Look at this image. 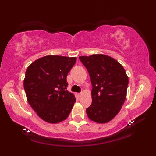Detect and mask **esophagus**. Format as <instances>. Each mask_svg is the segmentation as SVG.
<instances>
[{
  "label": "esophagus",
  "instance_id": "esophagus-1",
  "mask_svg": "<svg viewBox=\"0 0 156 156\" xmlns=\"http://www.w3.org/2000/svg\"><path fill=\"white\" fill-rule=\"evenodd\" d=\"M82 94H83V92H80V93H77L76 94V95L78 96V97H81V96L82 95Z\"/></svg>",
  "mask_w": 156,
  "mask_h": 156
}]
</instances>
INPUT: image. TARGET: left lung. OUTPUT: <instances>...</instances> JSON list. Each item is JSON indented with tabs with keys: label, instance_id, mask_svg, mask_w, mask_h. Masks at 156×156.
I'll return each mask as SVG.
<instances>
[{
	"label": "left lung",
	"instance_id": "1",
	"mask_svg": "<svg viewBox=\"0 0 156 156\" xmlns=\"http://www.w3.org/2000/svg\"><path fill=\"white\" fill-rule=\"evenodd\" d=\"M86 67L92 85V103L86 112L90 120L106 123L120 112L127 94L129 78L123 66L108 55L79 57Z\"/></svg>",
	"mask_w": 156,
	"mask_h": 156
}]
</instances>
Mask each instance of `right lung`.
Wrapping results in <instances>:
<instances>
[{"label": "right lung", "mask_w": 156, "mask_h": 156, "mask_svg": "<svg viewBox=\"0 0 156 156\" xmlns=\"http://www.w3.org/2000/svg\"><path fill=\"white\" fill-rule=\"evenodd\" d=\"M76 60L75 57L47 55L27 68L23 82L27 100L46 122H61L71 112L76 98L66 89L67 76Z\"/></svg>", "instance_id": "right-lung-1"}]
</instances>
